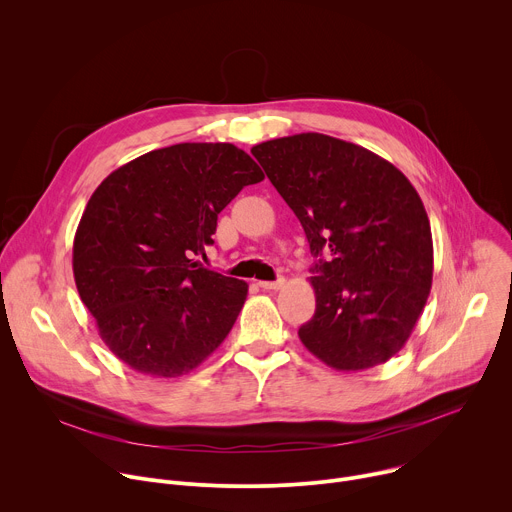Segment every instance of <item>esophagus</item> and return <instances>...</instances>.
Segmentation results:
<instances>
[{
  "label": "esophagus",
  "mask_w": 512,
  "mask_h": 512,
  "mask_svg": "<svg viewBox=\"0 0 512 512\" xmlns=\"http://www.w3.org/2000/svg\"><path fill=\"white\" fill-rule=\"evenodd\" d=\"M283 285H285V279H283V277H279V279H275V281H259V287H261V289H269V291H271V289H273V291H275V289H281Z\"/></svg>",
  "instance_id": "obj_1"
}]
</instances>
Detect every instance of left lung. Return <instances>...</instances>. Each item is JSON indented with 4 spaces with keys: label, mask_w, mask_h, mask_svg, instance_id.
Here are the masks:
<instances>
[{
    "label": "left lung",
    "mask_w": 512,
    "mask_h": 512,
    "mask_svg": "<svg viewBox=\"0 0 512 512\" xmlns=\"http://www.w3.org/2000/svg\"><path fill=\"white\" fill-rule=\"evenodd\" d=\"M251 154L320 257L310 277L316 312L298 332L302 344L336 371L387 362L405 346L431 289L433 241L417 190L391 162L324 133L269 139Z\"/></svg>",
    "instance_id": "left-lung-1"
}]
</instances>
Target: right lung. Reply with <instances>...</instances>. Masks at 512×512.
<instances>
[{
    "label": "right lung",
    "instance_id": "right-lung-1",
    "mask_svg": "<svg viewBox=\"0 0 512 512\" xmlns=\"http://www.w3.org/2000/svg\"><path fill=\"white\" fill-rule=\"evenodd\" d=\"M265 178L233 143H176L111 172L72 243V273L99 336L150 377L194 371L231 332L249 285L198 261L216 218Z\"/></svg>",
    "mask_w": 512,
    "mask_h": 512
}]
</instances>
